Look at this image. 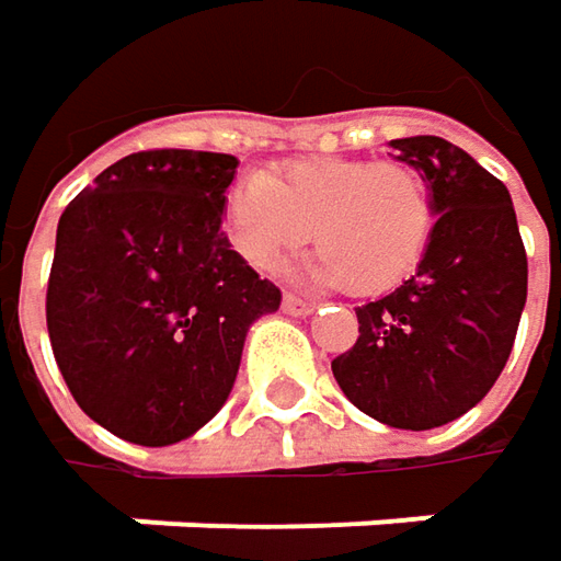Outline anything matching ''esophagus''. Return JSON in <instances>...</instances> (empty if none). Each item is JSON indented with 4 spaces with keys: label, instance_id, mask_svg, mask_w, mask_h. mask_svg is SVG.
<instances>
[{
    "label": "esophagus",
    "instance_id": "obj_1",
    "mask_svg": "<svg viewBox=\"0 0 561 561\" xmlns=\"http://www.w3.org/2000/svg\"><path fill=\"white\" fill-rule=\"evenodd\" d=\"M280 306H284L287 316H309V312L316 309V302L300 300V297H294V294H287V297L280 300Z\"/></svg>",
    "mask_w": 561,
    "mask_h": 561
}]
</instances>
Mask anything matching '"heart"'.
Masks as SVG:
<instances>
[{
	"instance_id": "heart-1",
	"label": "heart",
	"mask_w": 561,
	"mask_h": 561,
	"mask_svg": "<svg viewBox=\"0 0 561 561\" xmlns=\"http://www.w3.org/2000/svg\"><path fill=\"white\" fill-rule=\"evenodd\" d=\"M226 232L239 259L277 271L309 239L322 245L306 277L380 297L405 284L434 236V201L415 169L347 156H302L252 169L226 194Z\"/></svg>"
}]
</instances>
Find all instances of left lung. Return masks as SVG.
Listing matches in <instances>:
<instances>
[{
	"label": "left lung",
	"instance_id": "obj_1",
	"mask_svg": "<svg viewBox=\"0 0 561 561\" xmlns=\"http://www.w3.org/2000/svg\"><path fill=\"white\" fill-rule=\"evenodd\" d=\"M434 201V236L415 277L357 306V341L332 360L341 392L370 419L431 431L485 399L527 302V252L511 194L440 137L389 140Z\"/></svg>",
	"mask_w": 561,
	"mask_h": 561
}]
</instances>
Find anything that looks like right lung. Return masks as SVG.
<instances>
[{
  "mask_svg": "<svg viewBox=\"0 0 561 561\" xmlns=\"http://www.w3.org/2000/svg\"><path fill=\"white\" fill-rule=\"evenodd\" d=\"M239 159L149 149L107 165L57 226L47 332L79 409L169 447L222 409L252 322L280 290L222 232Z\"/></svg>",
  "mask_w": 561,
  "mask_h": 561,
  "instance_id": "obj_1",
  "label": "right lung"
}]
</instances>
